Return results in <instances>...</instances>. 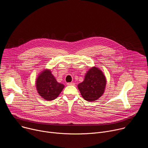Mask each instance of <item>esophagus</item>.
I'll return each mask as SVG.
<instances>
[{
	"label": "esophagus",
	"mask_w": 148,
	"mask_h": 148,
	"mask_svg": "<svg viewBox=\"0 0 148 148\" xmlns=\"http://www.w3.org/2000/svg\"><path fill=\"white\" fill-rule=\"evenodd\" d=\"M66 85L67 86H74L75 83H66Z\"/></svg>",
	"instance_id": "obj_1"
}]
</instances>
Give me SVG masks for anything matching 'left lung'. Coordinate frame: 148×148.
<instances>
[{"mask_svg": "<svg viewBox=\"0 0 148 148\" xmlns=\"http://www.w3.org/2000/svg\"><path fill=\"white\" fill-rule=\"evenodd\" d=\"M106 78L97 67L93 66L86 73L84 81L78 85L83 99L93 101L99 99L104 92Z\"/></svg>", "mask_w": 148, "mask_h": 148, "instance_id": "left-lung-1", "label": "left lung"}]
</instances>
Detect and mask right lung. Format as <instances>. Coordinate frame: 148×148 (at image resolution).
Returning a JSON list of instances; mask_svg holds the SVG:
<instances>
[{
  "instance_id": "right-lung-1",
  "label": "right lung",
  "mask_w": 148,
  "mask_h": 148,
  "mask_svg": "<svg viewBox=\"0 0 148 148\" xmlns=\"http://www.w3.org/2000/svg\"><path fill=\"white\" fill-rule=\"evenodd\" d=\"M36 88L39 96L50 101L57 99L64 88V85L57 82L50 70H45L36 79Z\"/></svg>"
}]
</instances>
